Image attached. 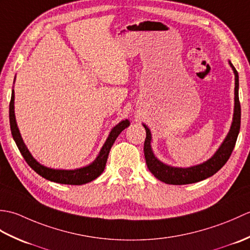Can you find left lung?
I'll list each match as a JSON object with an SVG mask.
<instances>
[{"label": "left lung", "mask_w": 250, "mask_h": 250, "mask_svg": "<svg viewBox=\"0 0 250 250\" xmlns=\"http://www.w3.org/2000/svg\"><path fill=\"white\" fill-rule=\"evenodd\" d=\"M235 75V88H234V113H233V120L229 133H228L225 141L218 148L214 156L208 160L198 164V166L190 167H175L164 164L155 157L151 149V133L146 125L144 128L146 130V139L144 143V155L146 159L147 167L151 174L161 182L168 185H187L201 182V180L213 176L219 169L225 166L229 160L231 153L234 149L235 143L241 128V104L238 99V74L229 61Z\"/></svg>", "instance_id": "left-lung-1"}]
</instances>
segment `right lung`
Listing matches in <instances>:
<instances>
[{
    "mask_svg": "<svg viewBox=\"0 0 250 250\" xmlns=\"http://www.w3.org/2000/svg\"><path fill=\"white\" fill-rule=\"evenodd\" d=\"M14 101H15V92L14 89L12 91V99H10L9 103V124H10V131H12L13 139L16 142L19 151L24 158L26 163L34 169V171L41 175L42 177L50 180V182H55L58 184H64V185H83L92 182L95 178H98L101 174L103 173L106 161H107L108 153L111 146L115 143L116 139L118 135L124 131L125 128L130 125V121L128 119L122 120L118 125L111 129L110 133L106 140L105 144L103 145L102 149H101L99 156L97 159L90 163L89 166L83 167L76 169H54L42 166L41 163L37 162L35 159L32 157L28 148L24 145L22 137L20 135L19 129L17 126V122H16L15 117V108H14Z\"/></svg>",
    "mask_w": 250,
    "mask_h": 250,
    "instance_id": "right-lung-1",
    "label": "right lung"
}]
</instances>
